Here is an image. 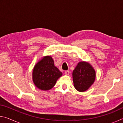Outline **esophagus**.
Wrapping results in <instances>:
<instances>
[{"instance_id":"1","label":"esophagus","mask_w":123,"mask_h":123,"mask_svg":"<svg viewBox=\"0 0 123 123\" xmlns=\"http://www.w3.org/2000/svg\"><path fill=\"white\" fill-rule=\"evenodd\" d=\"M64 74L67 75H69V70H66V71L64 72Z\"/></svg>"}]
</instances>
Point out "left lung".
I'll return each instance as SVG.
<instances>
[{
    "mask_svg": "<svg viewBox=\"0 0 123 123\" xmlns=\"http://www.w3.org/2000/svg\"><path fill=\"white\" fill-rule=\"evenodd\" d=\"M95 72L90 64L80 62L73 72L74 86L77 91L84 92L94 82Z\"/></svg>",
    "mask_w": 123,
    "mask_h": 123,
    "instance_id": "left-lung-1",
    "label": "left lung"
}]
</instances>
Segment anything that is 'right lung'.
I'll return each mask as SVG.
<instances>
[{
  "mask_svg": "<svg viewBox=\"0 0 123 123\" xmlns=\"http://www.w3.org/2000/svg\"><path fill=\"white\" fill-rule=\"evenodd\" d=\"M62 72L54 66L51 56H46L39 61L34 68L32 79L37 88L42 90H49L55 86Z\"/></svg>",
  "mask_w": 123,
  "mask_h": 123,
  "instance_id": "right-lung-1",
  "label": "right lung"
}]
</instances>
